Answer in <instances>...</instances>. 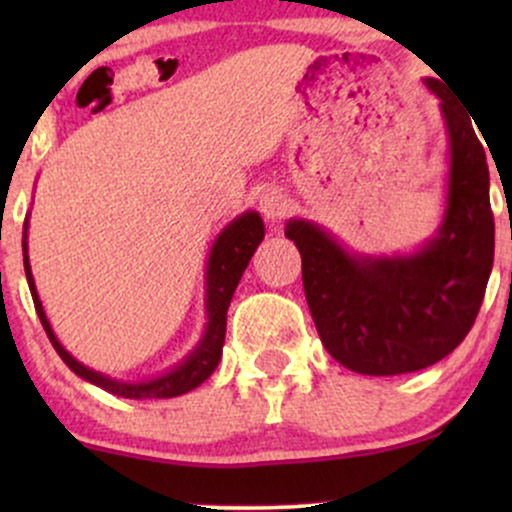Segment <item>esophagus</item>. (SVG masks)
I'll return each instance as SVG.
<instances>
[{"label":"esophagus","instance_id":"obj_1","mask_svg":"<svg viewBox=\"0 0 512 512\" xmlns=\"http://www.w3.org/2000/svg\"><path fill=\"white\" fill-rule=\"evenodd\" d=\"M260 211H262L264 219L279 221L281 216L289 211V202H286V197L281 195L279 190H267V192H262V197H260Z\"/></svg>","mask_w":512,"mask_h":512}]
</instances>
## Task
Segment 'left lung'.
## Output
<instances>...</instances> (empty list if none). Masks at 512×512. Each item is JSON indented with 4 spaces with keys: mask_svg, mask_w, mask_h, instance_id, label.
Listing matches in <instances>:
<instances>
[{
    "mask_svg": "<svg viewBox=\"0 0 512 512\" xmlns=\"http://www.w3.org/2000/svg\"><path fill=\"white\" fill-rule=\"evenodd\" d=\"M450 132L448 211L411 257L356 260L308 221L286 238L303 260V291L334 361L361 375H402L455 351L477 320L493 264L489 166L464 105L428 79Z\"/></svg>",
    "mask_w": 512,
    "mask_h": 512,
    "instance_id": "obj_1",
    "label": "left lung"
}]
</instances>
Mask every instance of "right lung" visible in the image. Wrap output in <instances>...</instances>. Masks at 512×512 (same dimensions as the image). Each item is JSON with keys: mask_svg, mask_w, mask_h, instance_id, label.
Masks as SVG:
<instances>
[{"mask_svg": "<svg viewBox=\"0 0 512 512\" xmlns=\"http://www.w3.org/2000/svg\"><path fill=\"white\" fill-rule=\"evenodd\" d=\"M262 238H264V223L260 219V214H255V211L243 214L221 233L219 240L214 243V250H211L209 255V269H207L209 325H207V332H204L202 344H199V349L187 358L182 366L170 370L166 375H161V378L149 380V383H117V380L105 378V375L96 373V370L81 366L76 358H72L67 351H64V346L57 342L55 332L50 330L48 317H45L43 305H40L38 293H35L33 274H31V267H28V257H26V226H23V267H26V279H28V286H31L35 313H38L40 322H43L45 334H48V339L52 342V346H55V351L60 354L62 361L67 363L79 378H84L88 383L103 387V390L127 399H166V397H178V395H185V392L195 390V387L202 385L204 380L214 373V368L219 366L223 339H226L228 305H231L233 291H236L240 276H243L252 252L257 250V245L262 243Z\"/></svg>", "mask_w": 512, "mask_h": 512, "instance_id": "1", "label": "right lung"}]
</instances>
